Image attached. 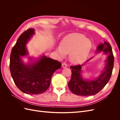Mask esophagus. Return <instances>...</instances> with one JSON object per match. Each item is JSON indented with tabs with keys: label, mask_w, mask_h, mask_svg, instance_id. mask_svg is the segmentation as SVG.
I'll return each instance as SVG.
<instances>
[{
	"label": "esophagus",
	"mask_w": 120,
	"mask_h": 120,
	"mask_svg": "<svg viewBox=\"0 0 120 120\" xmlns=\"http://www.w3.org/2000/svg\"><path fill=\"white\" fill-rule=\"evenodd\" d=\"M62 67L63 68H67V64L65 63H63V64H62Z\"/></svg>",
	"instance_id": "1"
}]
</instances>
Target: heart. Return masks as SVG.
<instances>
[{"mask_svg": "<svg viewBox=\"0 0 120 120\" xmlns=\"http://www.w3.org/2000/svg\"><path fill=\"white\" fill-rule=\"evenodd\" d=\"M92 43L85 35L79 33H73L65 37L60 45L56 47V52L61 57L70 53V60L75 64L83 63L91 50Z\"/></svg>", "mask_w": 120, "mask_h": 120, "instance_id": "1", "label": "heart"}]
</instances>
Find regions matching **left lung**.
<instances>
[{"label":"left lung","instance_id":"obj_1","mask_svg":"<svg viewBox=\"0 0 120 120\" xmlns=\"http://www.w3.org/2000/svg\"><path fill=\"white\" fill-rule=\"evenodd\" d=\"M102 52L107 55V59L105 61V67L101 74L95 79H89L83 78L82 68L83 64L71 67L72 69V75L68 86L72 93L83 96L95 95L102 90L109 81L114 62V57L109 42L105 41L104 43H100L98 45L96 53ZM93 58H90L87 60V62Z\"/></svg>","mask_w":120,"mask_h":120}]
</instances>
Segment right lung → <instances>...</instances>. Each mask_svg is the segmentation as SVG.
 <instances>
[{
    "label": "right lung",
    "instance_id": "obj_1",
    "mask_svg": "<svg viewBox=\"0 0 120 120\" xmlns=\"http://www.w3.org/2000/svg\"><path fill=\"white\" fill-rule=\"evenodd\" d=\"M34 34V29L30 28L20 35L11 50L9 64L11 77L17 88L31 95L45 92L50 85L52 75L61 66L59 61L44 54L37 59L29 56L30 61L23 62L22 57L29 54L26 44Z\"/></svg>",
    "mask_w": 120,
    "mask_h": 120
}]
</instances>
